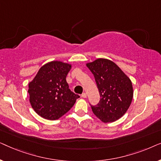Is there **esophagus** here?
I'll list each match as a JSON object with an SVG mask.
<instances>
[{
  "label": "esophagus",
  "mask_w": 161,
  "mask_h": 161,
  "mask_svg": "<svg viewBox=\"0 0 161 161\" xmlns=\"http://www.w3.org/2000/svg\"><path fill=\"white\" fill-rule=\"evenodd\" d=\"M81 96H82V97H83V98H86L87 97V94H86V93H83L82 94H81Z\"/></svg>",
  "instance_id": "esophagus-1"
}]
</instances>
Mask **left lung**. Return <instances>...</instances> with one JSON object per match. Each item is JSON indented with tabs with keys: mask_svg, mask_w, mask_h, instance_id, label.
Instances as JSON below:
<instances>
[{
	"mask_svg": "<svg viewBox=\"0 0 161 161\" xmlns=\"http://www.w3.org/2000/svg\"><path fill=\"white\" fill-rule=\"evenodd\" d=\"M94 75L100 100L92 105L94 115L103 122H112L126 113L133 96L131 80L113 61L98 58L86 64Z\"/></svg>",
	"mask_w": 161,
	"mask_h": 161,
	"instance_id": "obj_1",
	"label": "left lung"
}]
</instances>
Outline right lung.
Returning <instances> with one entry per match:
<instances>
[{
	"label": "right lung",
	"instance_id": "right-lung-1",
	"mask_svg": "<svg viewBox=\"0 0 161 161\" xmlns=\"http://www.w3.org/2000/svg\"><path fill=\"white\" fill-rule=\"evenodd\" d=\"M71 64L53 61L42 66L28 84L30 103L44 119L56 120L73 106L80 97L69 89L66 80Z\"/></svg>",
	"mask_w": 161,
	"mask_h": 161
}]
</instances>
